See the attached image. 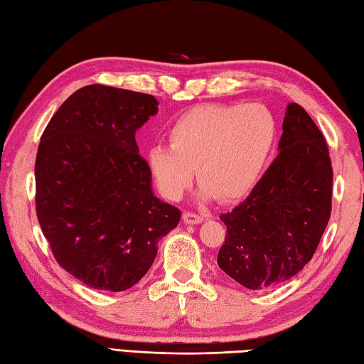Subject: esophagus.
<instances>
[{
    "label": "esophagus",
    "instance_id": "1",
    "mask_svg": "<svg viewBox=\"0 0 364 364\" xmlns=\"http://www.w3.org/2000/svg\"><path fill=\"white\" fill-rule=\"evenodd\" d=\"M203 215H197V214H192V213H184L183 214V220L188 223V225H196V223L203 222Z\"/></svg>",
    "mask_w": 364,
    "mask_h": 364
}]
</instances>
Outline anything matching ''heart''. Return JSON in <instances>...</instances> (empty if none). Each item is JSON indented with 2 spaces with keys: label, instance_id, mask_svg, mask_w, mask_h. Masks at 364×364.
Wrapping results in <instances>:
<instances>
[{
  "label": "heart",
  "instance_id": "heart-1",
  "mask_svg": "<svg viewBox=\"0 0 364 364\" xmlns=\"http://www.w3.org/2000/svg\"><path fill=\"white\" fill-rule=\"evenodd\" d=\"M170 146H153L146 167L158 191L180 200L198 168L197 198L236 203L257 189L277 142V122L258 103L202 105L168 128Z\"/></svg>",
  "mask_w": 364,
  "mask_h": 364
}]
</instances>
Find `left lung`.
<instances>
[{
	"label": "left lung",
	"instance_id": "left-lung-1",
	"mask_svg": "<svg viewBox=\"0 0 364 364\" xmlns=\"http://www.w3.org/2000/svg\"><path fill=\"white\" fill-rule=\"evenodd\" d=\"M278 156L233 211L222 214L218 264L247 289L291 280L318 249L331 213L333 170L319 128L297 103L286 106Z\"/></svg>",
	"mask_w": 364,
	"mask_h": 364
}]
</instances>
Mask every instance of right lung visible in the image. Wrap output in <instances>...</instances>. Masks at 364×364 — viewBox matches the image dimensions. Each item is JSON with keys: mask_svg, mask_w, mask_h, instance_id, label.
I'll return each instance as SVG.
<instances>
[{"mask_svg": "<svg viewBox=\"0 0 364 364\" xmlns=\"http://www.w3.org/2000/svg\"><path fill=\"white\" fill-rule=\"evenodd\" d=\"M158 100L92 84L46 125L36 159V210L54 258L89 288L120 292L149 272L181 218L153 194L136 131Z\"/></svg>", "mask_w": 364, "mask_h": 364, "instance_id": "add662e5", "label": "right lung"}]
</instances>
